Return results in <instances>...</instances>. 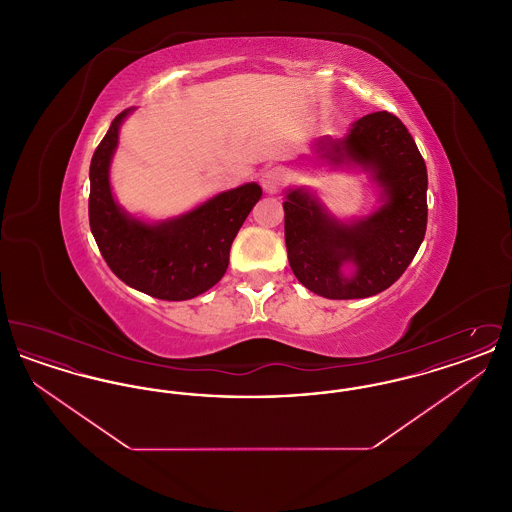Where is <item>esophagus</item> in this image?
<instances>
[{
    "label": "esophagus",
    "mask_w": 512,
    "mask_h": 512,
    "mask_svg": "<svg viewBox=\"0 0 512 512\" xmlns=\"http://www.w3.org/2000/svg\"><path fill=\"white\" fill-rule=\"evenodd\" d=\"M288 180V171L284 167H268L261 172L259 182L267 194H276Z\"/></svg>",
    "instance_id": "obj_1"
}]
</instances>
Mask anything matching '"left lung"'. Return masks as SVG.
Here are the masks:
<instances>
[{
  "instance_id": "1",
  "label": "left lung",
  "mask_w": 512,
  "mask_h": 512,
  "mask_svg": "<svg viewBox=\"0 0 512 512\" xmlns=\"http://www.w3.org/2000/svg\"><path fill=\"white\" fill-rule=\"evenodd\" d=\"M320 161L357 165L380 186L382 205L343 222L317 195L292 188L284 201V236L295 278L328 299H361L388 290L407 270L426 234L428 172L413 136L395 115L378 111L353 122L347 136L315 142ZM343 264L354 272L343 275Z\"/></svg>"
}]
</instances>
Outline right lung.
I'll return each instance as SVG.
<instances>
[{"label":"right lung","instance_id":"add662e5","mask_svg":"<svg viewBox=\"0 0 512 512\" xmlns=\"http://www.w3.org/2000/svg\"><path fill=\"white\" fill-rule=\"evenodd\" d=\"M132 109L111 122L90 163V228L109 268L138 292L165 301H184L213 288L228 268L230 245L261 199L259 184L220 192L192 211L144 222L115 201L109 167L119 146V128Z\"/></svg>","mask_w":512,"mask_h":512}]
</instances>
